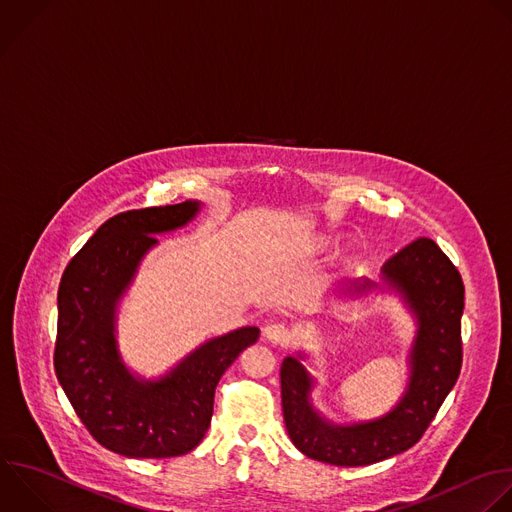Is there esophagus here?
<instances>
[{
  "mask_svg": "<svg viewBox=\"0 0 512 512\" xmlns=\"http://www.w3.org/2000/svg\"><path fill=\"white\" fill-rule=\"evenodd\" d=\"M263 335L267 342L275 344V346H289L293 342V333L289 327H285L283 323H269L263 329Z\"/></svg>",
  "mask_w": 512,
  "mask_h": 512,
  "instance_id": "obj_1",
  "label": "esophagus"
}]
</instances>
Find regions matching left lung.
Wrapping results in <instances>:
<instances>
[{
	"instance_id": "8db88e82",
	"label": "left lung",
	"mask_w": 512,
	"mask_h": 512,
	"mask_svg": "<svg viewBox=\"0 0 512 512\" xmlns=\"http://www.w3.org/2000/svg\"><path fill=\"white\" fill-rule=\"evenodd\" d=\"M382 279L404 297L418 323L408 360L410 380L388 414L350 426L331 424L311 404L313 378L299 362L303 356H289L281 364L285 428L291 442L313 460L364 466L412 448L458 380L464 283L452 261L432 239L420 237L384 263ZM374 287L378 285L366 279L356 281L350 291L366 295Z\"/></svg>"
}]
</instances>
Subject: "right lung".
I'll return each mask as SVG.
<instances>
[{"instance_id":"obj_1","label":"right lung","mask_w":512,"mask_h":512,"mask_svg":"<svg viewBox=\"0 0 512 512\" xmlns=\"http://www.w3.org/2000/svg\"><path fill=\"white\" fill-rule=\"evenodd\" d=\"M201 203L148 207L108 219L68 263L58 289L54 370L86 430L104 448L130 458H170L205 438L215 388L259 337L241 327L209 339L166 376L128 372L116 346V307L156 233L197 217Z\"/></svg>"}]
</instances>
